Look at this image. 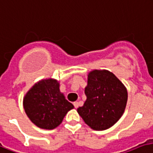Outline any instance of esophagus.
<instances>
[{"label":"esophagus","instance_id":"34e87169","mask_svg":"<svg viewBox=\"0 0 153 153\" xmlns=\"http://www.w3.org/2000/svg\"><path fill=\"white\" fill-rule=\"evenodd\" d=\"M73 105H74V107L76 109V108H78V106H79V102H73Z\"/></svg>","mask_w":153,"mask_h":153}]
</instances>
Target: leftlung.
<instances>
[{
  "label": "left lung",
  "instance_id": "obj_1",
  "mask_svg": "<svg viewBox=\"0 0 153 153\" xmlns=\"http://www.w3.org/2000/svg\"><path fill=\"white\" fill-rule=\"evenodd\" d=\"M86 101L77 109L86 124L96 131L108 129L124 112L127 91L123 84L107 70H94L88 75Z\"/></svg>",
  "mask_w": 153,
  "mask_h": 153
}]
</instances>
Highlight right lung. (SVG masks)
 <instances>
[{
	"mask_svg": "<svg viewBox=\"0 0 153 153\" xmlns=\"http://www.w3.org/2000/svg\"><path fill=\"white\" fill-rule=\"evenodd\" d=\"M23 106L30 121L47 130L58 127L66 114L74 108L59 91V82L51 78L32 86L24 97Z\"/></svg>",
	"mask_w": 153,
	"mask_h": 153,
	"instance_id": "1",
	"label": "right lung"
}]
</instances>
